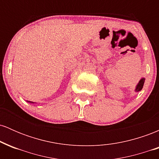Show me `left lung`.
<instances>
[{"label":"left lung","instance_id":"1","mask_svg":"<svg viewBox=\"0 0 159 159\" xmlns=\"http://www.w3.org/2000/svg\"><path fill=\"white\" fill-rule=\"evenodd\" d=\"M144 81H145V78H142L140 80V81L138 82V84L136 86V88H135L136 92H139V91L142 90V88H143V87Z\"/></svg>","mask_w":159,"mask_h":159}]
</instances>
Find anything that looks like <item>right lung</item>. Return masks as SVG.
<instances>
[{
    "label": "right lung",
    "mask_w": 159,
    "mask_h": 159,
    "mask_svg": "<svg viewBox=\"0 0 159 159\" xmlns=\"http://www.w3.org/2000/svg\"><path fill=\"white\" fill-rule=\"evenodd\" d=\"M30 102V103H34V102Z\"/></svg>",
    "instance_id": "right-lung-1"
}]
</instances>
